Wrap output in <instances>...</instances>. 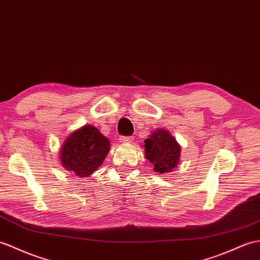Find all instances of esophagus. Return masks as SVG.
Returning a JSON list of instances; mask_svg holds the SVG:
<instances>
[{"mask_svg": "<svg viewBox=\"0 0 260 260\" xmlns=\"http://www.w3.org/2000/svg\"><path fill=\"white\" fill-rule=\"evenodd\" d=\"M133 141V136H120L119 142L120 143H131Z\"/></svg>", "mask_w": 260, "mask_h": 260, "instance_id": "esophagus-1", "label": "esophagus"}]
</instances>
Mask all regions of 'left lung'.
Listing matches in <instances>:
<instances>
[{"label": "left lung", "instance_id": "left-lung-1", "mask_svg": "<svg viewBox=\"0 0 260 260\" xmlns=\"http://www.w3.org/2000/svg\"><path fill=\"white\" fill-rule=\"evenodd\" d=\"M144 143L145 155L156 173H170L178 165L180 146L167 131L157 129Z\"/></svg>", "mask_w": 260, "mask_h": 260}]
</instances>
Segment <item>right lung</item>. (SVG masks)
I'll return each mask as SVG.
<instances>
[{
    "mask_svg": "<svg viewBox=\"0 0 260 260\" xmlns=\"http://www.w3.org/2000/svg\"><path fill=\"white\" fill-rule=\"evenodd\" d=\"M110 152V141L98 128L86 125L72 133L61 149L62 165L76 176L94 173Z\"/></svg>",
    "mask_w": 260,
    "mask_h": 260,
    "instance_id": "right-lung-1",
    "label": "right lung"
}]
</instances>
